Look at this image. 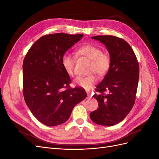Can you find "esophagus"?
Segmentation results:
<instances>
[{
    "label": "esophagus",
    "instance_id": "1",
    "mask_svg": "<svg viewBox=\"0 0 159 159\" xmlns=\"http://www.w3.org/2000/svg\"><path fill=\"white\" fill-rule=\"evenodd\" d=\"M87 94H88V98H91V93L90 92H89V91H88L87 92Z\"/></svg>",
    "mask_w": 159,
    "mask_h": 159
}]
</instances>
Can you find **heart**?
<instances>
[{"instance_id": "heart-1", "label": "heart", "mask_w": 159, "mask_h": 159, "mask_svg": "<svg viewBox=\"0 0 159 159\" xmlns=\"http://www.w3.org/2000/svg\"><path fill=\"white\" fill-rule=\"evenodd\" d=\"M76 55L84 56L90 60L89 71H95L99 75H104L109 71L111 60L107 52L102 51L98 46L93 44H85L77 48ZM61 63L64 70L69 75H73L74 59L70 53L65 52L61 57ZM97 81V77L91 74L86 76H78L74 80L75 85L86 89H89Z\"/></svg>"}]
</instances>
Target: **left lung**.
Segmentation results:
<instances>
[{
	"mask_svg": "<svg viewBox=\"0 0 159 159\" xmlns=\"http://www.w3.org/2000/svg\"><path fill=\"white\" fill-rule=\"evenodd\" d=\"M106 46L111 60V68L93 97L98 108L89 115L100 125L113 126L122 121L131 111L134 102L139 77L137 57L128 43L114 36H92Z\"/></svg>",
	"mask_w": 159,
	"mask_h": 159,
	"instance_id": "obj_1",
	"label": "left lung"
}]
</instances>
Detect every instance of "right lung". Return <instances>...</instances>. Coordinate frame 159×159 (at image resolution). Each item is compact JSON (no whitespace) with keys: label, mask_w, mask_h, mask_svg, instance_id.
Listing matches in <instances>:
<instances>
[{"label":"right lung","mask_w":159,"mask_h":159,"mask_svg":"<svg viewBox=\"0 0 159 159\" xmlns=\"http://www.w3.org/2000/svg\"><path fill=\"white\" fill-rule=\"evenodd\" d=\"M83 36L65 33L43 36L24 59V98L34 116L47 126L65 123L75 105L87 97L83 88H70V77L61 63L64 53Z\"/></svg>","instance_id":"obj_1"}]
</instances>
